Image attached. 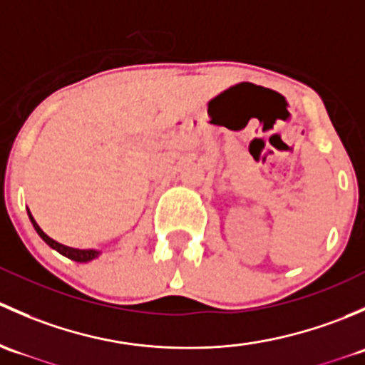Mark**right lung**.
I'll return each mask as SVG.
<instances>
[{
    "label": "right lung",
    "mask_w": 365,
    "mask_h": 365,
    "mask_svg": "<svg viewBox=\"0 0 365 365\" xmlns=\"http://www.w3.org/2000/svg\"><path fill=\"white\" fill-rule=\"evenodd\" d=\"M29 219H31L33 226H35L36 233H38L40 237H42V240L46 242V244H49L53 249H56V251L60 252V254H63V256H67V257H70V259H73V261H79V263H86V261H90V259H93V257H97L98 252L97 251H91V249H88V251H83V249H73V247H67V245L58 244L56 240H53V238H51V237H47V235L43 233L42 230H40L38 224H36L35 219H33V217H31V213H29Z\"/></svg>",
    "instance_id": "1"
}]
</instances>
